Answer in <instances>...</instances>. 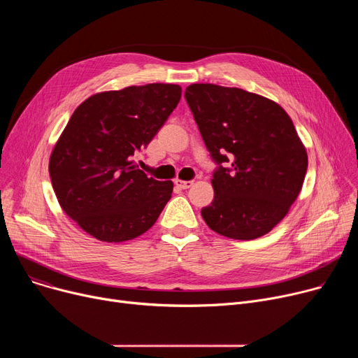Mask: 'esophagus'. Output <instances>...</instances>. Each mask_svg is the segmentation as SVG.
<instances>
[{"mask_svg":"<svg viewBox=\"0 0 358 358\" xmlns=\"http://www.w3.org/2000/svg\"><path fill=\"white\" fill-rule=\"evenodd\" d=\"M176 185L180 187V189L182 190H187L190 189V187L193 185V181H184V180H176Z\"/></svg>","mask_w":358,"mask_h":358,"instance_id":"esophagus-1","label":"esophagus"}]
</instances>
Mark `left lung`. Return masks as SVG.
I'll return each instance as SVG.
<instances>
[{
	"mask_svg": "<svg viewBox=\"0 0 358 358\" xmlns=\"http://www.w3.org/2000/svg\"><path fill=\"white\" fill-rule=\"evenodd\" d=\"M184 96L219 165L212 180L215 199L201 209L204 222L232 239L268 234L287 215L308 169L292 119L277 103L235 87L192 84ZM224 162L231 168L222 167Z\"/></svg>",
	"mask_w": 358,
	"mask_h": 358,
	"instance_id": "left-lung-1",
	"label": "left lung"
}]
</instances>
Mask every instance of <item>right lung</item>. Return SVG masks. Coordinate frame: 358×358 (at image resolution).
<instances>
[{
  "label": "right lung",
  "mask_w": 358,
  "mask_h": 358,
  "mask_svg": "<svg viewBox=\"0 0 358 358\" xmlns=\"http://www.w3.org/2000/svg\"><path fill=\"white\" fill-rule=\"evenodd\" d=\"M180 99V85L146 84L94 94L75 108L50 154L49 174L61 208L87 234L123 242L152 228L174 184L148 177L131 157Z\"/></svg>",
  "instance_id": "1"
}]
</instances>
